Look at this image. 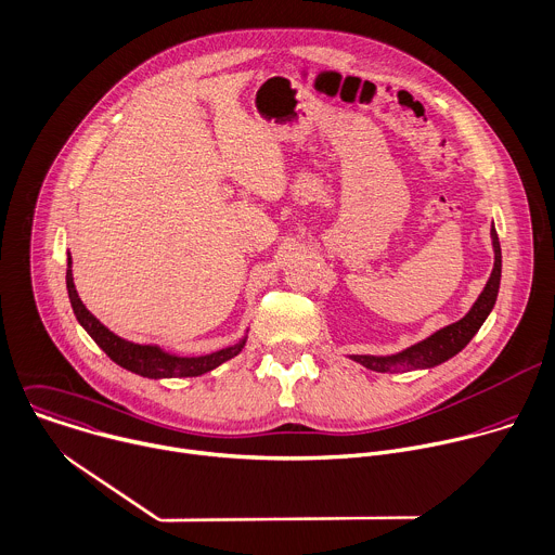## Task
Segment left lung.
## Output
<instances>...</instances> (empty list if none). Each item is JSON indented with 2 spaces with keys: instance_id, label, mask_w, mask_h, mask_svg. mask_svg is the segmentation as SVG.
<instances>
[{
  "instance_id": "obj_1",
  "label": "left lung",
  "mask_w": 555,
  "mask_h": 555,
  "mask_svg": "<svg viewBox=\"0 0 555 555\" xmlns=\"http://www.w3.org/2000/svg\"><path fill=\"white\" fill-rule=\"evenodd\" d=\"M490 236H492V247H494V269L490 273L486 288L481 291V295L477 297V301L473 304V308L468 310V314L464 319L437 330L435 335H430L428 339H424L398 354H391V357L354 354L350 359L361 363L367 370H374V372H411V370H430L439 363L453 359L457 352H462L470 344V339L477 335L479 327L488 319V314L492 312V308L496 304V295H499L501 245H499L494 225L490 230Z\"/></svg>"
}]
</instances>
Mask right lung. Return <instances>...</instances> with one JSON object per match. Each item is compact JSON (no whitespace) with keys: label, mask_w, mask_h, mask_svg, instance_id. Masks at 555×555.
<instances>
[{"label":"right lung","mask_w":555,"mask_h":555,"mask_svg":"<svg viewBox=\"0 0 555 555\" xmlns=\"http://www.w3.org/2000/svg\"><path fill=\"white\" fill-rule=\"evenodd\" d=\"M67 295L74 308V314L78 319V323L87 330V335L102 348V352L118 363L120 367L140 374L144 378H188V376H201L205 372H211L214 367H218L220 363H225L230 359H234L236 354H241V350L247 344V337H243L236 346L232 348H223L218 352L205 354V357H177L170 354L166 350H162L159 346H142V344H133L127 341L118 335H114L106 325H102L80 301L76 286H74V275H72V258H67Z\"/></svg>","instance_id":"right-lung-1"}]
</instances>
